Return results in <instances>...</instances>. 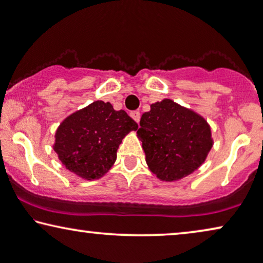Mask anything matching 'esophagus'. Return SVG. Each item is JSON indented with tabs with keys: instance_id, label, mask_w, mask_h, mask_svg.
Returning a JSON list of instances; mask_svg holds the SVG:
<instances>
[{
	"instance_id": "1",
	"label": "esophagus",
	"mask_w": 263,
	"mask_h": 263,
	"mask_svg": "<svg viewBox=\"0 0 263 263\" xmlns=\"http://www.w3.org/2000/svg\"><path fill=\"white\" fill-rule=\"evenodd\" d=\"M130 116L132 117V119L136 121V123H139L140 120V112L139 111H133L130 113Z\"/></svg>"
}]
</instances>
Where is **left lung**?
Listing matches in <instances>:
<instances>
[{"instance_id":"1","label":"left lung","mask_w":263,"mask_h":263,"mask_svg":"<svg viewBox=\"0 0 263 263\" xmlns=\"http://www.w3.org/2000/svg\"><path fill=\"white\" fill-rule=\"evenodd\" d=\"M150 107L137 131L145 160L159 181H179L205 162L214 145L211 127L204 117L171 99Z\"/></svg>"}]
</instances>
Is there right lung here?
I'll use <instances>...</instances> for the list:
<instances>
[{"label":"right lung","instance_id":"add662e5","mask_svg":"<svg viewBox=\"0 0 263 263\" xmlns=\"http://www.w3.org/2000/svg\"><path fill=\"white\" fill-rule=\"evenodd\" d=\"M138 125L124 109L97 100L61 121L53 148L66 169L87 181L100 179L117 159L121 140Z\"/></svg>","mask_w":263,"mask_h":263}]
</instances>
